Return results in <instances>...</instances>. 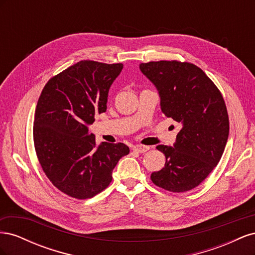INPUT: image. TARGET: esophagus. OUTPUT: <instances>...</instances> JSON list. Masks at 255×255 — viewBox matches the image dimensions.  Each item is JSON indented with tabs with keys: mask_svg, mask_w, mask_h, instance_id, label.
<instances>
[{
	"mask_svg": "<svg viewBox=\"0 0 255 255\" xmlns=\"http://www.w3.org/2000/svg\"><path fill=\"white\" fill-rule=\"evenodd\" d=\"M149 149H150V146H148V145H141V144H137V145H135L134 148H133V150L138 152V153H144V152L148 151Z\"/></svg>",
	"mask_w": 255,
	"mask_h": 255,
	"instance_id": "esophagus-1",
	"label": "esophagus"
}]
</instances>
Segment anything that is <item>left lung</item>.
Segmentation results:
<instances>
[{
  "label": "left lung",
  "instance_id": "8db88e82",
  "mask_svg": "<svg viewBox=\"0 0 255 255\" xmlns=\"http://www.w3.org/2000/svg\"><path fill=\"white\" fill-rule=\"evenodd\" d=\"M158 90L160 109L182 125L173 146L159 144L166 163L152 172L156 186L185 192L201 184L217 166L229 137V116L217 86L194 64L159 60L140 64Z\"/></svg>",
  "mask_w": 255,
  "mask_h": 255
}]
</instances>
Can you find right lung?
I'll return each instance as SVG.
<instances>
[{
  "label": "right lung",
  "mask_w": 255,
  "mask_h": 255,
  "mask_svg": "<svg viewBox=\"0 0 255 255\" xmlns=\"http://www.w3.org/2000/svg\"><path fill=\"white\" fill-rule=\"evenodd\" d=\"M122 64L81 60L53 76L38 100L34 145L43 172L61 192L88 199L113 180L119 159L129 153L122 142L96 144L88 133L95 116L106 112L111 85Z\"/></svg>",
  "instance_id": "1"
}]
</instances>
